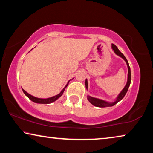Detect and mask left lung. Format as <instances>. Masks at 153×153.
Masks as SVG:
<instances>
[{
  "mask_svg": "<svg viewBox=\"0 0 153 153\" xmlns=\"http://www.w3.org/2000/svg\"><path fill=\"white\" fill-rule=\"evenodd\" d=\"M111 48H112L113 51H114L116 55H118L119 56L122 58L124 61H126V63L127 64V66H128V80H127V83L126 84L125 87L123 88V89L121 90V92L118 94V96L116 98V99L114 100L113 102H108L106 101V100H102V99H99V98H94L92 97H90V96L88 95L87 96V98L88 100V101L91 103L92 105L95 106V107H112V106L115 105V104H117L118 102H120L121 100L123 99V98L125 97L126 94L128 92V88L130 85L131 83V71H130V67H129L128 61L127 60L126 58L125 57L122 53H121L120 51L119 50L118 48L115 45L112 44L111 45ZM85 85H86V88L88 90V80L86 79V82H85Z\"/></svg>",
  "mask_w": 153,
  "mask_h": 153,
  "instance_id": "1",
  "label": "left lung"
}]
</instances>
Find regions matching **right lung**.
<instances>
[{
    "mask_svg": "<svg viewBox=\"0 0 153 153\" xmlns=\"http://www.w3.org/2000/svg\"><path fill=\"white\" fill-rule=\"evenodd\" d=\"M69 81H70V80H69ZM69 81L67 82V84H66V86L63 88V89L61 90V92L59 93V94H56L55 96H54V97H50V98H40L35 97H33V96L30 94L29 93H27L26 91H25L24 89H22V90H23V92H24V93L25 94V95L27 97L29 98V99L32 100V101L33 102L38 103V104H50V103L55 102V100H56L59 98H60L61 97L62 94H63V92L65 91V89L66 88V87L67 86V85H68Z\"/></svg>",
    "mask_w": 153,
    "mask_h": 153,
    "instance_id": "1",
    "label": "right lung"
}]
</instances>
